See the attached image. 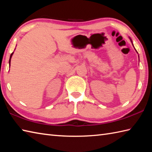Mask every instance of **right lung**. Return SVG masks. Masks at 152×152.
<instances>
[{"label": "right lung", "instance_id": "obj_1", "mask_svg": "<svg viewBox=\"0 0 152 152\" xmlns=\"http://www.w3.org/2000/svg\"><path fill=\"white\" fill-rule=\"evenodd\" d=\"M13 53H12V54L10 55V60H9V64H10V60H11V57H12V55H13Z\"/></svg>", "mask_w": 152, "mask_h": 152}]
</instances>
